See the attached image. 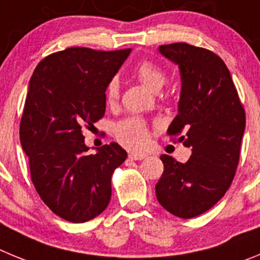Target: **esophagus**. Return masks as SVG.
Here are the masks:
<instances>
[{
	"label": "esophagus",
	"mask_w": 260,
	"mask_h": 260,
	"mask_svg": "<svg viewBox=\"0 0 260 260\" xmlns=\"http://www.w3.org/2000/svg\"><path fill=\"white\" fill-rule=\"evenodd\" d=\"M128 158H129L131 160H141V159H145V158H146V155H145V154H136V153H131L129 155H128Z\"/></svg>",
	"instance_id": "1"
}]
</instances>
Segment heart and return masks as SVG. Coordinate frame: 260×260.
<instances>
[{
    "mask_svg": "<svg viewBox=\"0 0 260 260\" xmlns=\"http://www.w3.org/2000/svg\"><path fill=\"white\" fill-rule=\"evenodd\" d=\"M136 76L146 86L147 89L158 92L167 81V75L156 63L151 60H142L135 70ZM119 81L116 79L110 80L106 88V100L110 105L115 104L119 100ZM115 136L123 146L131 150H144L149 145L150 135L149 127L142 119L131 116L119 121L115 125Z\"/></svg>",
    "mask_w": 260,
    "mask_h": 260,
    "instance_id": "heart-1",
    "label": "heart"
}]
</instances>
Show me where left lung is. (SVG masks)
I'll list each match as a JSON object with an SVG mask.
<instances>
[{"mask_svg": "<svg viewBox=\"0 0 260 260\" xmlns=\"http://www.w3.org/2000/svg\"><path fill=\"white\" fill-rule=\"evenodd\" d=\"M159 51L181 75L179 114L167 133L179 136L177 141L190 147L191 155L186 163L160 156L165 171L155 193L168 212L190 219L211 209L232 184L246 116L219 55L186 43L160 45Z\"/></svg>", "mask_w": 260, "mask_h": 260, "instance_id": "left-lung-1", "label": "left lung"}]
</instances>
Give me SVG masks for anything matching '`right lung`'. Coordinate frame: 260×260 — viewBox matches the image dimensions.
Returning a JSON list of instances; mask_svg holds the SVG:
<instances>
[{
    "mask_svg": "<svg viewBox=\"0 0 260 260\" xmlns=\"http://www.w3.org/2000/svg\"><path fill=\"white\" fill-rule=\"evenodd\" d=\"M129 53L79 46L57 51L37 64L28 85L19 135L32 182L49 209L71 223L105 211L113 172L127 158L116 142L88 154L83 129L104 118L107 84Z\"/></svg>",
    "mask_w": 260,
    "mask_h": 260,
    "instance_id": "right-lung-1",
    "label": "right lung"
}]
</instances>
